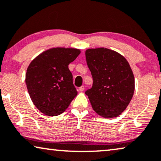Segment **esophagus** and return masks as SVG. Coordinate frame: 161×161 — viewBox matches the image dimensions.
<instances>
[{
  "instance_id": "34e87169",
  "label": "esophagus",
  "mask_w": 161,
  "mask_h": 161,
  "mask_svg": "<svg viewBox=\"0 0 161 161\" xmlns=\"http://www.w3.org/2000/svg\"><path fill=\"white\" fill-rule=\"evenodd\" d=\"M84 90H85V87H84V86H81V87H80V88H79V91L83 92Z\"/></svg>"
}]
</instances>
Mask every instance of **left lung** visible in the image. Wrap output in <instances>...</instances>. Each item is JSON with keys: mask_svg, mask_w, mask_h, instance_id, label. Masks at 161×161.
<instances>
[{"mask_svg": "<svg viewBox=\"0 0 161 161\" xmlns=\"http://www.w3.org/2000/svg\"><path fill=\"white\" fill-rule=\"evenodd\" d=\"M87 64L93 79L85 92L97 114L114 118L123 113L133 98L135 80L126 59L116 51L100 47L85 51Z\"/></svg>", "mask_w": 161, "mask_h": 161, "instance_id": "8db88e82", "label": "left lung"}]
</instances>
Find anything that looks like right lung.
<instances>
[{
    "label": "right lung",
    "mask_w": 161,
    "mask_h": 161,
    "mask_svg": "<svg viewBox=\"0 0 161 161\" xmlns=\"http://www.w3.org/2000/svg\"><path fill=\"white\" fill-rule=\"evenodd\" d=\"M80 53L79 49L53 47L29 64L25 74L27 89L33 104L43 114H62L76 96L69 65Z\"/></svg>",
    "instance_id": "obj_1"
}]
</instances>
